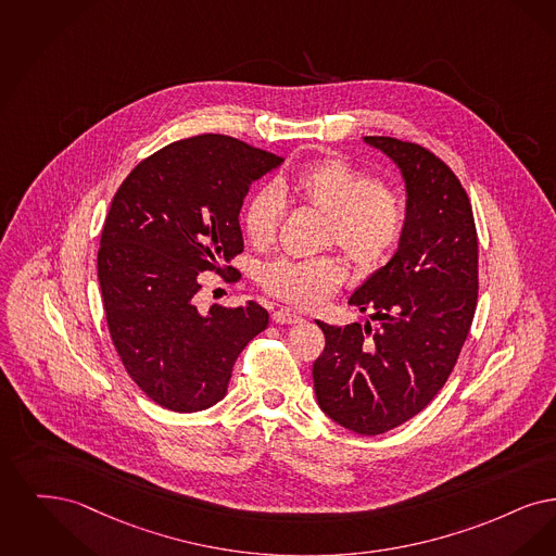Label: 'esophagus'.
<instances>
[{
	"label": "esophagus",
	"instance_id": "34e87169",
	"mask_svg": "<svg viewBox=\"0 0 556 556\" xmlns=\"http://www.w3.org/2000/svg\"><path fill=\"white\" fill-rule=\"evenodd\" d=\"M271 319H274L276 324H299V321H303L301 315H296L294 312H290V309H278V312H274Z\"/></svg>",
	"mask_w": 556,
	"mask_h": 556
}]
</instances>
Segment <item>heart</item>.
Returning <instances> with one entry per match:
<instances>
[{
	"label": "heart",
	"instance_id": "obj_1",
	"mask_svg": "<svg viewBox=\"0 0 556 556\" xmlns=\"http://www.w3.org/2000/svg\"><path fill=\"white\" fill-rule=\"evenodd\" d=\"M285 201L326 217L324 244H337L362 269L382 266L407 224L405 197L337 155L312 160L280 176L274 187L251 194L244 207V232L255 247H269L285 217ZM346 278L339 257L307 262L278 260L264 269V289L294 307L324 305Z\"/></svg>",
	"mask_w": 556,
	"mask_h": 556
}]
</instances>
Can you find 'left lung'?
I'll return each mask as SVG.
<instances>
[{
    "label": "left lung",
    "instance_id": "obj_1",
    "mask_svg": "<svg viewBox=\"0 0 556 556\" xmlns=\"http://www.w3.org/2000/svg\"><path fill=\"white\" fill-rule=\"evenodd\" d=\"M405 180L407 224L396 253L351 294L371 324L317 321V405L355 434H384L430 405L448 380L478 303V232L459 178L426 147L363 137Z\"/></svg>",
    "mask_w": 556,
    "mask_h": 556
}]
</instances>
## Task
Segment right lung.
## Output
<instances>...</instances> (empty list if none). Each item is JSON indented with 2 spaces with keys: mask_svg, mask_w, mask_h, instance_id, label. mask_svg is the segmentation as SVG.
<instances>
[{
  "mask_svg": "<svg viewBox=\"0 0 556 556\" xmlns=\"http://www.w3.org/2000/svg\"><path fill=\"white\" fill-rule=\"evenodd\" d=\"M282 162L232 137L199 135L149 155L114 194L97 253L105 319L128 376L164 409L216 405L242 349L267 328L255 301L201 314L194 294L205 269L239 280L228 264L242 253V199Z\"/></svg>",
  "mask_w": 556,
  "mask_h": 556,
  "instance_id": "add662e5",
  "label": "right lung"
}]
</instances>
